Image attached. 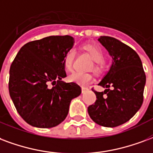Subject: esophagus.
<instances>
[{"instance_id":"34e87169","label":"esophagus","mask_w":153,"mask_h":153,"mask_svg":"<svg viewBox=\"0 0 153 153\" xmlns=\"http://www.w3.org/2000/svg\"><path fill=\"white\" fill-rule=\"evenodd\" d=\"M87 90H88V88H87V87H82V92H84Z\"/></svg>"}]
</instances>
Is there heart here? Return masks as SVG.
Listing matches in <instances>:
<instances>
[{"instance_id": "1", "label": "heart", "mask_w": 153, "mask_h": 153, "mask_svg": "<svg viewBox=\"0 0 153 153\" xmlns=\"http://www.w3.org/2000/svg\"><path fill=\"white\" fill-rule=\"evenodd\" d=\"M84 48L88 53L91 55L92 59L97 62V64L95 65V70L99 71L100 69L101 63L105 61V54L104 51L100 47L93 45H85ZM75 54H76V50L74 48H70L65 54L64 59H63V65L66 71H71L72 70ZM69 80L71 82H78L81 85H87L93 80V76L89 73L74 71L69 76Z\"/></svg>"}]
</instances>
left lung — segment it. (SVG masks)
<instances>
[{
  "instance_id": "obj_1",
  "label": "left lung",
  "mask_w": 153,
  "mask_h": 153,
  "mask_svg": "<svg viewBox=\"0 0 153 153\" xmlns=\"http://www.w3.org/2000/svg\"><path fill=\"white\" fill-rule=\"evenodd\" d=\"M113 56V64L99 85L106 88L89 105V116L98 125L115 127L128 122L143 104L146 75L142 62L134 49L115 38L98 39Z\"/></svg>"
}]
</instances>
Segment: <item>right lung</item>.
<instances>
[{
  "instance_id": "right-lung-1",
  "label": "right lung",
  "mask_w": 153,
  "mask_h": 153,
  "mask_svg": "<svg viewBox=\"0 0 153 153\" xmlns=\"http://www.w3.org/2000/svg\"><path fill=\"white\" fill-rule=\"evenodd\" d=\"M71 36H52L27 43L10 69L9 91L17 111L28 124L39 128L59 125L71 100L81 94L76 82H65L64 56L73 47Z\"/></svg>"
}]
</instances>
